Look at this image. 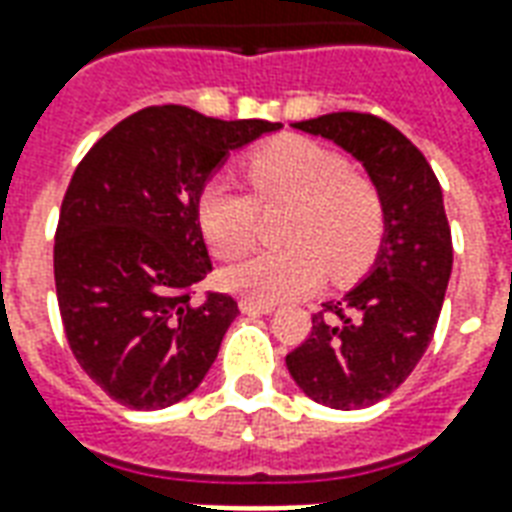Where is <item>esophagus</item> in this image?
<instances>
[{"mask_svg": "<svg viewBox=\"0 0 512 512\" xmlns=\"http://www.w3.org/2000/svg\"><path fill=\"white\" fill-rule=\"evenodd\" d=\"M238 307H241V312H246V315H268V312L274 310V304H271V301H257V299H241L238 301Z\"/></svg>", "mask_w": 512, "mask_h": 512, "instance_id": "34e87169", "label": "esophagus"}]
</instances>
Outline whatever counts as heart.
Instances as JSON below:
<instances>
[{
  "label": "heart",
  "mask_w": 512,
  "mask_h": 512,
  "mask_svg": "<svg viewBox=\"0 0 512 512\" xmlns=\"http://www.w3.org/2000/svg\"><path fill=\"white\" fill-rule=\"evenodd\" d=\"M255 197L230 175H213L200 191L197 216L208 244L233 260L257 241V202H293L282 238L290 246L266 249L224 271V285L246 299H296L318 288L326 263L337 277L362 268L384 235V202L345 158L304 136H282L244 161Z\"/></svg>",
  "instance_id": "heart-1"
}]
</instances>
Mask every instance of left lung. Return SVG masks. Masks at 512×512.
<instances>
[{"mask_svg": "<svg viewBox=\"0 0 512 512\" xmlns=\"http://www.w3.org/2000/svg\"><path fill=\"white\" fill-rule=\"evenodd\" d=\"M365 167L384 202L376 263L343 299L312 315V332L288 354L290 376L315 403L365 408L392 395L433 340L452 271V238L433 169L376 115L332 112L293 123Z\"/></svg>", "mask_w": 512, "mask_h": 512, "instance_id": "1", "label": "left lung"}]
</instances>
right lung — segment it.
Returning a JSON list of instances; mask_svg holds the SVG:
<instances>
[{
    "label": "right lung",
    "mask_w": 512,
    "mask_h": 512,
    "mask_svg": "<svg viewBox=\"0 0 512 512\" xmlns=\"http://www.w3.org/2000/svg\"><path fill=\"white\" fill-rule=\"evenodd\" d=\"M279 128L147 106L76 167L54 238V282L73 356L112 400L167 408L211 370L238 304L227 293L189 301L213 271L197 200L233 150Z\"/></svg>",
    "instance_id": "1"
}]
</instances>
